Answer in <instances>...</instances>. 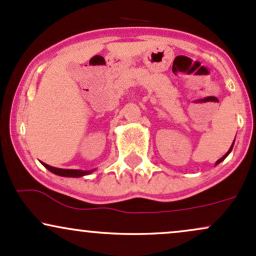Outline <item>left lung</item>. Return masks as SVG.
Listing matches in <instances>:
<instances>
[{
  "label": "left lung",
  "instance_id": "left-lung-1",
  "mask_svg": "<svg viewBox=\"0 0 256 256\" xmlns=\"http://www.w3.org/2000/svg\"><path fill=\"white\" fill-rule=\"evenodd\" d=\"M233 144H234V141H233V143H232V146H231V147H230V150H228V152H227V153H226V154H224V156H222V158H220V159H218V162H216V165H218V164H220V162H224V159H226V156H228V154H230V153H231V150H232V148H233Z\"/></svg>",
  "mask_w": 256,
  "mask_h": 256
}]
</instances>
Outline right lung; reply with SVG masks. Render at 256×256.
Here are the masks:
<instances>
[{
    "label": "right lung",
    "mask_w": 256,
    "mask_h": 256,
    "mask_svg": "<svg viewBox=\"0 0 256 256\" xmlns=\"http://www.w3.org/2000/svg\"><path fill=\"white\" fill-rule=\"evenodd\" d=\"M41 164L46 168L47 170H50V172H53L54 175L63 176V178H82V176L90 175L91 172H94V170H74V169H58V168L50 166V165L44 164V162H41Z\"/></svg>",
    "instance_id": "add662e5"
}]
</instances>
